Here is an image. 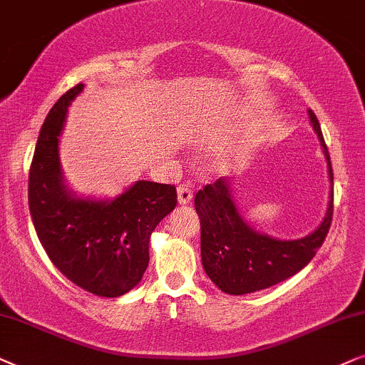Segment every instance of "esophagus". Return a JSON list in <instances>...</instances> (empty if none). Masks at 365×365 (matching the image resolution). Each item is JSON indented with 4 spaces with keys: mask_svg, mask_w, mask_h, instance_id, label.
<instances>
[{
    "mask_svg": "<svg viewBox=\"0 0 365 365\" xmlns=\"http://www.w3.org/2000/svg\"><path fill=\"white\" fill-rule=\"evenodd\" d=\"M192 197H193V193L187 185H180L177 188V200L180 205H187V203H190Z\"/></svg>",
    "mask_w": 365,
    "mask_h": 365,
    "instance_id": "1",
    "label": "esophagus"
}]
</instances>
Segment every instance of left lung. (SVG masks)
<instances>
[{
	"instance_id": "8db88e82",
	"label": "left lung",
	"mask_w": 365,
	"mask_h": 365,
	"mask_svg": "<svg viewBox=\"0 0 365 365\" xmlns=\"http://www.w3.org/2000/svg\"><path fill=\"white\" fill-rule=\"evenodd\" d=\"M307 113L322 147L330 182L327 210L314 232L285 240L257 230L242 213L230 177L218 178L195 195L202 225V265L222 292L245 295L287 280L314 259L327 237L332 222L334 173L317 116L310 108Z\"/></svg>"
}]
</instances>
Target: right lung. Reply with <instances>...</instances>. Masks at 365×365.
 Returning a JSON list of instances; mask_svg holds the SVG:
<instances>
[{
	"instance_id": "right-lung-1",
	"label": "right lung",
	"mask_w": 365,
	"mask_h": 365,
	"mask_svg": "<svg viewBox=\"0 0 365 365\" xmlns=\"http://www.w3.org/2000/svg\"><path fill=\"white\" fill-rule=\"evenodd\" d=\"M85 88L73 86L53 105L38 137L28 203L43 249L66 279L100 297L137 287L148 267L150 237L177 207L173 185L137 180L113 198L76 193L63 175L60 138L68 106Z\"/></svg>"
}]
</instances>
